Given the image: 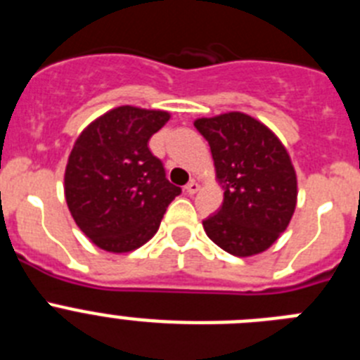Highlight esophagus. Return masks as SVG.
Instances as JSON below:
<instances>
[{
    "label": "esophagus",
    "mask_w": 360,
    "mask_h": 360,
    "mask_svg": "<svg viewBox=\"0 0 360 360\" xmlns=\"http://www.w3.org/2000/svg\"><path fill=\"white\" fill-rule=\"evenodd\" d=\"M186 191L189 193V195H196V193L200 191V184L196 182V180H191V182L186 186Z\"/></svg>",
    "instance_id": "34e87169"
}]
</instances>
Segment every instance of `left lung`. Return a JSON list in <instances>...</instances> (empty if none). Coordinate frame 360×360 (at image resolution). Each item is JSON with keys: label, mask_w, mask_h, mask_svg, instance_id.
<instances>
[{"label": "left lung", "mask_w": 360, "mask_h": 360, "mask_svg": "<svg viewBox=\"0 0 360 360\" xmlns=\"http://www.w3.org/2000/svg\"><path fill=\"white\" fill-rule=\"evenodd\" d=\"M209 142L224 203L203 219L207 236L238 257L266 250L290 224L297 178L287 149L265 124L240 111L196 119Z\"/></svg>", "instance_id": "left-lung-1"}]
</instances>
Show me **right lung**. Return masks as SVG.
Listing matches in <instances>:
<instances>
[{"mask_svg":"<svg viewBox=\"0 0 360 360\" xmlns=\"http://www.w3.org/2000/svg\"><path fill=\"white\" fill-rule=\"evenodd\" d=\"M167 120V111L119 106L95 119L73 144L65 171L66 203L98 249H139L182 193L148 148Z\"/></svg>","mask_w":360,"mask_h":360,"instance_id":"1","label":"right lung"}]
</instances>
